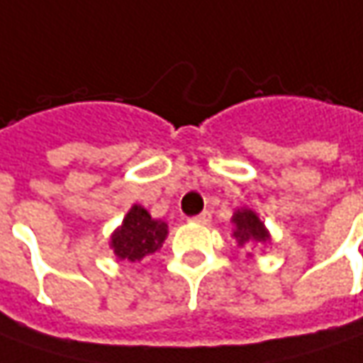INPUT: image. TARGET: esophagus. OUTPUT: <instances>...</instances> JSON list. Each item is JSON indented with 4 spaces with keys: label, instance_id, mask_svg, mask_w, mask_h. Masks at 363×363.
Masks as SVG:
<instances>
[{
    "label": "esophagus",
    "instance_id": "obj_1",
    "mask_svg": "<svg viewBox=\"0 0 363 363\" xmlns=\"http://www.w3.org/2000/svg\"><path fill=\"white\" fill-rule=\"evenodd\" d=\"M194 223H199V225H208L211 223V213L208 211H203L201 215H196V217H193Z\"/></svg>",
    "mask_w": 363,
    "mask_h": 363
}]
</instances>
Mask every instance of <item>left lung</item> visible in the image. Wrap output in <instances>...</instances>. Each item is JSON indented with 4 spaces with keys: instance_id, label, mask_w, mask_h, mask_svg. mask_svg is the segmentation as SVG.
Instances as JSON below:
<instances>
[{
    "instance_id": "left-lung-1",
    "label": "left lung",
    "mask_w": 363,
    "mask_h": 363,
    "mask_svg": "<svg viewBox=\"0 0 363 363\" xmlns=\"http://www.w3.org/2000/svg\"><path fill=\"white\" fill-rule=\"evenodd\" d=\"M231 223L235 225V231H233V237L235 241L241 245H255V243H267L269 231L265 229L263 220L257 217L255 211L251 208H239L235 211Z\"/></svg>"
}]
</instances>
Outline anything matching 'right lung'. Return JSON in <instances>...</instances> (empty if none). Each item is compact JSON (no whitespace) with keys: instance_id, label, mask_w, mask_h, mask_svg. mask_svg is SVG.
<instances>
[{"instance_id":"add662e5","label":"right lung","mask_w":363,"mask_h":363,"mask_svg":"<svg viewBox=\"0 0 363 363\" xmlns=\"http://www.w3.org/2000/svg\"><path fill=\"white\" fill-rule=\"evenodd\" d=\"M169 235V225L164 220L152 219L150 213L140 205H134L126 213L116 231L110 237V247L120 261H143L146 255L158 251Z\"/></svg>"}]
</instances>
